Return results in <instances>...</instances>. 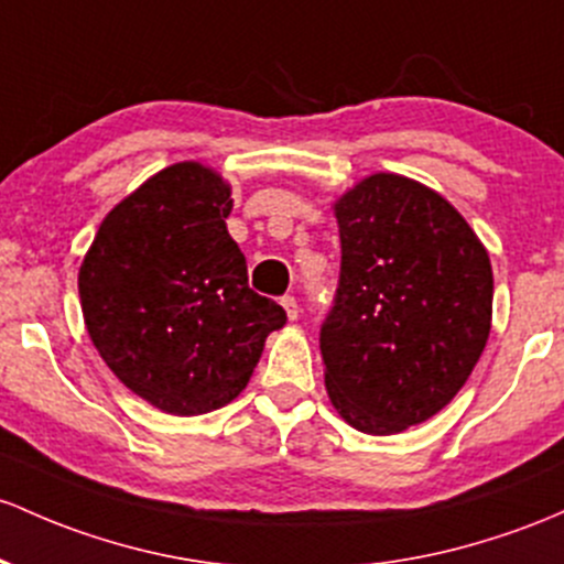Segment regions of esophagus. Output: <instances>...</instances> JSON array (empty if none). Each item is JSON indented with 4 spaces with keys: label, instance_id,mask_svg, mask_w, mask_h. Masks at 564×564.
I'll use <instances>...</instances> for the list:
<instances>
[{
    "label": "esophagus",
    "instance_id": "1",
    "mask_svg": "<svg viewBox=\"0 0 564 564\" xmlns=\"http://www.w3.org/2000/svg\"><path fill=\"white\" fill-rule=\"evenodd\" d=\"M281 305H283V311H286V315H289V321H294L296 315H300V305H296V300L292 294H286V296H281Z\"/></svg>",
    "mask_w": 564,
    "mask_h": 564
}]
</instances>
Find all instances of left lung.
<instances>
[{"label": "left lung", "mask_w": 564, "mask_h": 564, "mask_svg": "<svg viewBox=\"0 0 564 564\" xmlns=\"http://www.w3.org/2000/svg\"><path fill=\"white\" fill-rule=\"evenodd\" d=\"M339 283L321 326L324 382L356 431L423 423L474 372L492 324V268L438 192L372 173L334 203Z\"/></svg>", "instance_id": "obj_1"}]
</instances>
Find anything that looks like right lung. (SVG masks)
Segmentation results:
<instances>
[{
	"label": "right lung",
	"instance_id": "obj_1",
	"mask_svg": "<svg viewBox=\"0 0 564 564\" xmlns=\"http://www.w3.org/2000/svg\"><path fill=\"white\" fill-rule=\"evenodd\" d=\"M230 184L187 160L154 173L107 214L79 268L88 334L135 395L192 417L249 386L264 339L286 324L249 289L227 232Z\"/></svg>",
	"mask_w": 564,
	"mask_h": 564
}]
</instances>
